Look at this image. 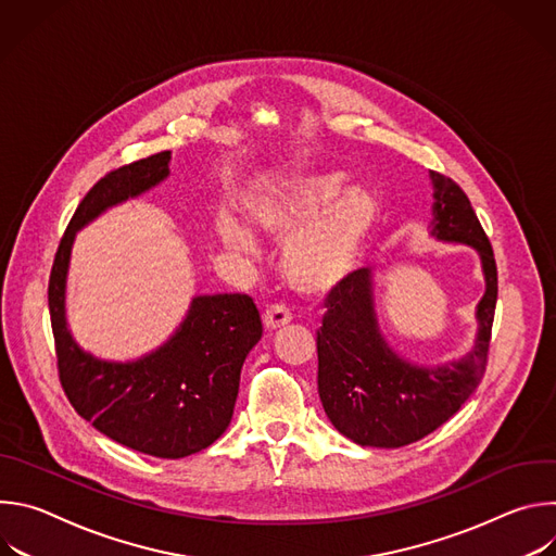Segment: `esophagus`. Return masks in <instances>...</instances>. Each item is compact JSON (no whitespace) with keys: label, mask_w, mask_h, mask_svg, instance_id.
Masks as SVG:
<instances>
[{"label":"esophagus","mask_w":556,"mask_h":556,"mask_svg":"<svg viewBox=\"0 0 556 556\" xmlns=\"http://www.w3.org/2000/svg\"><path fill=\"white\" fill-rule=\"evenodd\" d=\"M290 321H292V314H290V309L286 305H270L264 312V328L268 332H275V330L288 326Z\"/></svg>","instance_id":"1"}]
</instances>
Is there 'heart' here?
<instances>
[{
    "label": "heart",
    "mask_w": 556,
    "mask_h": 556,
    "mask_svg": "<svg viewBox=\"0 0 556 556\" xmlns=\"http://www.w3.org/2000/svg\"><path fill=\"white\" fill-rule=\"evenodd\" d=\"M251 222L286 242L281 270L303 294H326L358 264L378 224V202L332 172H279L249 202ZM219 242L237 255H257L253 230L235 215L217 219Z\"/></svg>",
    "instance_id": "obj_1"
}]
</instances>
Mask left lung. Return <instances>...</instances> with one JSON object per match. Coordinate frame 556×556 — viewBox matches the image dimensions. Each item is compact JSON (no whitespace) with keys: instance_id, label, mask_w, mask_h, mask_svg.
<instances>
[{"instance_id":"obj_1","label":"left lung","mask_w":556,"mask_h":556,"mask_svg":"<svg viewBox=\"0 0 556 556\" xmlns=\"http://www.w3.org/2000/svg\"><path fill=\"white\" fill-rule=\"evenodd\" d=\"M433 187L429 235L444 244L470 247L480 257L484 294L475 307L478 332L470 350L442 365H420L395 352L376 312L371 268L348 275L330 294L316 334L319 395L339 433L361 446L399 448L444 425L478 389L491 343L497 303V266L489 237L466 193L429 172Z\"/></svg>"}]
</instances>
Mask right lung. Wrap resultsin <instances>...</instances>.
I'll list each match as a JSON object with an SVG mask.
<instances>
[{
	"instance_id": "obj_1",
	"label": "right lung",
	"mask_w": 556,
	"mask_h": 556,
	"mask_svg": "<svg viewBox=\"0 0 556 556\" xmlns=\"http://www.w3.org/2000/svg\"><path fill=\"white\" fill-rule=\"evenodd\" d=\"M172 151L110 172L74 211L59 244L48 305L59 378L76 414L134 451L180 459L211 446L230 425L240 374L262 339L249 294H198L174 334L134 361H108L78 345L67 326L65 292L76 232L169 178Z\"/></svg>"
}]
</instances>
